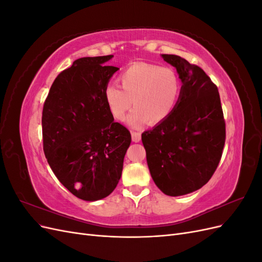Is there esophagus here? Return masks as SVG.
Returning <instances> with one entry per match:
<instances>
[{
    "label": "esophagus",
    "instance_id": "34e87169",
    "mask_svg": "<svg viewBox=\"0 0 262 262\" xmlns=\"http://www.w3.org/2000/svg\"><path fill=\"white\" fill-rule=\"evenodd\" d=\"M131 136H132V141L133 142H140L141 140V133L137 132V131H131Z\"/></svg>",
    "mask_w": 262,
    "mask_h": 262
}]
</instances>
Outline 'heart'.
<instances>
[{
    "instance_id": "b5f03b06",
    "label": "heart",
    "mask_w": 262,
    "mask_h": 262,
    "mask_svg": "<svg viewBox=\"0 0 262 262\" xmlns=\"http://www.w3.org/2000/svg\"><path fill=\"white\" fill-rule=\"evenodd\" d=\"M120 87L110 84L105 89V101L110 114L122 121L132 105L136 106L129 123L138 126L148 120L165 121L175 110L181 92L179 75L173 69L153 63L136 62L119 74Z\"/></svg>"
}]
</instances>
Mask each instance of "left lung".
I'll list each match as a JSON object with an SVG mask.
<instances>
[{
	"instance_id": "1",
	"label": "left lung",
	"mask_w": 262,
	"mask_h": 262,
	"mask_svg": "<svg viewBox=\"0 0 262 262\" xmlns=\"http://www.w3.org/2000/svg\"><path fill=\"white\" fill-rule=\"evenodd\" d=\"M182 82L177 106L165 121L142 133L155 185L170 196L203 187L225 144V120L216 85L204 71L175 54H162Z\"/></svg>"
}]
</instances>
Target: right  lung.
<instances>
[{
  "label": "right lung",
  "instance_id": "add662e5",
  "mask_svg": "<svg viewBox=\"0 0 262 262\" xmlns=\"http://www.w3.org/2000/svg\"><path fill=\"white\" fill-rule=\"evenodd\" d=\"M114 55L77 59L55 78L42 109L43 152L71 193L85 201L104 199L121 177L131 143L129 130L114 121L105 89L119 70Z\"/></svg>",
  "mask_w": 262,
  "mask_h": 262
}]
</instances>
